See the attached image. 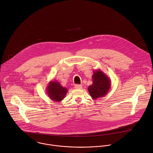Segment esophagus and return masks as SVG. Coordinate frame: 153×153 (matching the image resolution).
<instances>
[{
	"mask_svg": "<svg viewBox=\"0 0 153 153\" xmlns=\"http://www.w3.org/2000/svg\"><path fill=\"white\" fill-rule=\"evenodd\" d=\"M74 88H75L76 89H77V90L81 89V88H82V85H78V84L75 85V86H74Z\"/></svg>",
	"mask_w": 153,
	"mask_h": 153,
	"instance_id": "1",
	"label": "esophagus"
}]
</instances>
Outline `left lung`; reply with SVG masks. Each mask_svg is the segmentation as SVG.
<instances>
[{"mask_svg": "<svg viewBox=\"0 0 153 153\" xmlns=\"http://www.w3.org/2000/svg\"><path fill=\"white\" fill-rule=\"evenodd\" d=\"M93 84L88 90L93 100L105 96L111 88V79L101 70H96L92 76Z\"/></svg>", "mask_w": 153, "mask_h": 153, "instance_id": "left-lung-1", "label": "left lung"}]
</instances>
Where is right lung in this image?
I'll return each mask as SVG.
<instances>
[{"mask_svg": "<svg viewBox=\"0 0 153 153\" xmlns=\"http://www.w3.org/2000/svg\"><path fill=\"white\" fill-rule=\"evenodd\" d=\"M46 89V92L50 99L56 102L62 100L68 92V89L62 86L57 80L50 81Z\"/></svg>", "mask_w": 153, "mask_h": 153, "instance_id": "obj_1", "label": "right lung"}]
</instances>
